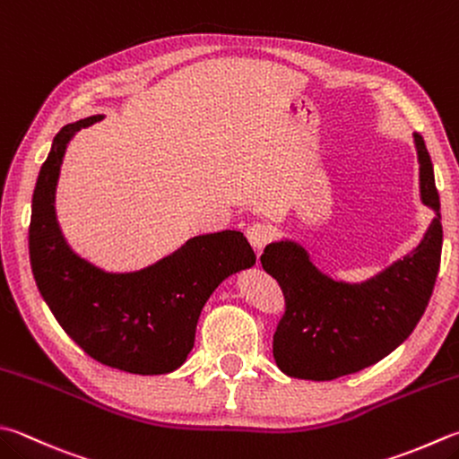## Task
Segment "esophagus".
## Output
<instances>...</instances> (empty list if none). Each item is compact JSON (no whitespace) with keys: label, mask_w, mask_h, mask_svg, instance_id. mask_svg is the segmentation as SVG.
I'll use <instances>...</instances> for the list:
<instances>
[{"label":"esophagus","mask_w":459,"mask_h":459,"mask_svg":"<svg viewBox=\"0 0 459 459\" xmlns=\"http://www.w3.org/2000/svg\"><path fill=\"white\" fill-rule=\"evenodd\" d=\"M247 241L252 244V247L255 249L257 254H262V249L270 244V239L273 236V231L270 226H265V223H254V226H249L247 231Z\"/></svg>","instance_id":"1"}]
</instances>
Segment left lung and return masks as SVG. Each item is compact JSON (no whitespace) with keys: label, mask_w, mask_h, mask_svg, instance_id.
I'll return each instance as SVG.
<instances>
[{"label":"left lung","mask_w":459,"mask_h":459,"mask_svg":"<svg viewBox=\"0 0 459 459\" xmlns=\"http://www.w3.org/2000/svg\"><path fill=\"white\" fill-rule=\"evenodd\" d=\"M413 143L421 202L436 218L408 255L361 283L330 278L291 239L272 241L259 257L285 299V314L273 333V359L285 376L330 382L374 366L408 340L426 311L444 231L434 166L420 134H413Z\"/></svg>","instance_id":"obj_1"}]
</instances>
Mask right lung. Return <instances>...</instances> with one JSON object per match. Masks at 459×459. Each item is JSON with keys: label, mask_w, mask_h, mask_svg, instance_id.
<instances>
[{"label": "right lung", "mask_w": 459, "mask_h": 459, "mask_svg": "<svg viewBox=\"0 0 459 459\" xmlns=\"http://www.w3.org/2000/svg\"><path fill=\"white\" fill-rule=\"evenodd\" d=\"M91 116L54 137L31 200L30 262L41 298L64 332L100 364L140 376L169 374L194 348L195 325L213 290L255 254L241 231L205 233L143 270L114 273L77 255L59 230L56 187L72 137Z\"/></svg>", "instance_id": "obj_1"}]
</instances>
